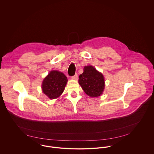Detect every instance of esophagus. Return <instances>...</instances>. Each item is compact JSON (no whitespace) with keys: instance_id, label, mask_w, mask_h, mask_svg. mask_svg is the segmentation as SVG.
I'll use <instances>...</instances> for the list:
<instances>
[{"instance_id":"obj_1","label":"esophagus","mask_w":154,"mask_h":154,"mask_svg":"<svg viewBox=\"0 0 154 154\" xmlns=\"http://www.w3.org/2000/svg\"><path fill=\"white\" fill-rule=\"evenodd\" d=\"M78 74H75L74 76H72V79H75V80H78Z\"/></svg>"}]
</instances>
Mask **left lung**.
Masks as SVG:
<instances>
[{"label": "left lung", "instance_id": "1", "mask_svg": "<svg viewBox=\"0 0 154 154\" xmlns=\"http://www.w3.org/2000/svg\"><path fill=\"white\" fill-rule=\"evenodd\" d=\"M78 82L84 92L91 97L101 95L105 87L103 75L92 66L84 67Z\"/></svg>", "mask_w": 154, "mask_h": 154}]
</instances>
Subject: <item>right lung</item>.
Instances as JSON below:
<instances>
[{
	"instance_id": "obj_1",
	"label": "right lung",
	"mask_w": 154,
	"mask_h": 154,
	"mask_svg": "<svg viewBox=\"0 0 154 154\" xmlns=\"http://www.w3.org/2000/svg\"><path fill=\"white\" fill-rule=\"evenodd\" d=\"M67 82V77L62 72L52 70L44 78L42 90L49 98H56L63 93Z\"/></svg>"
}]
</instances>
